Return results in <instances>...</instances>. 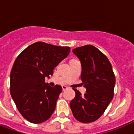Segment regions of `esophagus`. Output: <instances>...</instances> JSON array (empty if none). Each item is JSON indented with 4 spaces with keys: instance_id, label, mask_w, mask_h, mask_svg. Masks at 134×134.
<instances>
[{
    "instance_id": "1",
    "label": "esophagus",
    "mask_w": 134,
    "mask_h": 134,
    "mask_svg": "<svg viewBox=\"0 0 134 134\" xmlns=\"http://www.w3.org/2000/svg\"><path fill=\"white\" fill-rule=\"evenodd\" d=\"M62 88H63V91H65V90H66L67 89V86H62Z\"/></svg>"
}]
</instances>
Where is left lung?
Returning <instances> with one entry per match:
<instances>
[{"mask_svg":"<svg viewBox=\"0 0 134 134\" xmlns=\"http://www.w3.org/2000/svg\"><path fill=\"white\" fill-rule=\"evenodd\" d=\"M81 63V78L86 92L82 95L74 89L76 96L70 102L73 115L81 122L99 119L113 97L115 77L112 65L105 55L92 45L74 48Z\"/></svg>","mask_w":134,"mask_h":134,"instance_id":"left-lung-1","label":"left lung"}]
</instances>
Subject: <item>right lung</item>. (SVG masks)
Listing matches in <instances>:
<instances>
[{
  "mask_svg": "<svg viewBox=\"0 0 134 134\" xmlns=\"http://www.w3.org/2000/svg\"><path fill=\"white\" fill-rule=\"evenodd\" d=\"M70 52L69 46L35 42L16 58L10 73V93L24 118L34 124L49 119L62 92L59 85L52 88L44 83L53 69Z\"/></svg>",
  "mask_w": 134,
  "mask_h": 134,
  "instance_id": "right-lung-1",
  "label": "right lung"
}]
</instances>
